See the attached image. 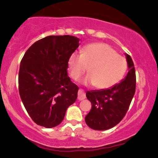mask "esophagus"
Here are the masks:
<instances>
[{"label": "esophagus", "instance_id": "34e87169", "mask_svg": "<svg viewBox=\"0 0 158 158\" xmlns=\"http://www.w3.org/2000/svg\"><path fill=\"white\" fill-rule=\"evenodd\" d=\"M86 96H85V92L83 89H79V92H78V99L79 100H83L85 99Z\"/></svg>", "mask_w": 158, "mask_h": 158}]
</instances>
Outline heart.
Returning <instances> with one entry per match:
<instances>
[{"mask_svg":"<svg viewBox=\"0 0 158 158\" xmlns=\"http://www.w3.org/2000/svg\"><path fill=\"white\" fill-rule=\"evenodd\" d=\"M68 65L70 77L74 80H78L88 68L89 75L83 82L94 85L98 89H106L118 84L128 68L126 59L103 43L87 45L80 55L76 52L71 54Z\"/></svg>","mask_w":158,"mask_h":158,"instance_id":"heart-1","label":"heart"}]
</instances>
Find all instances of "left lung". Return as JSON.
<instances>
[{"label":"left lung","mask_w":158,"mask_h":158,"mask_svg":"<svg viewBox=\"0 0 158 158\" xmlns=\"http://www.w3.org/2000/svg\"><path fill=\"white\" fill-rule=\"evenodd\" d=\"M126 59L129 70L126 79L109 89L86 93L92 107L85 117V123L92 129L104 131L113 128L128 111L135 93L136 74L131 56L126 54Z\"/></svg>","instance_id":"left-lung-1"}]
</instances>
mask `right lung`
Here are the masks:
<instances>
[{
  "label": "right lung",
  "instance_id": "obj_1",
  "mask_svg": "<svg viewBox=\"0 0 158 158\" xmlns=\"http://www.w3.org/2000/svg\"><path fill=\"white\" fill-rule=\"evenodd\" d=\"M72 35H50L34 43L23 56L19 88L27 113L39 126L53 128L76 102L79 88L68 76V59L79 47Z\"/></svg>",
  "mask_w": 158,
  "mask_h": 158
}]
</instances>
